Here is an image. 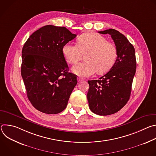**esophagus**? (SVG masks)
<instances>
[{"mask_svg":"<svg viewBox=\"0 0 156 156\" xmlns=\"http://www.w3.org/2000/svg\"><path fill=\"white\" fill-rule=\"evenodd\" d=\"M77 80H78V81L79 83H80V82L83 81V78H80V77H78V78H77Z\"/></svg>","mask_w":156,"mask_h":156,"instance_id":"esophagus-1","label":"esophagus"}]
</instances>
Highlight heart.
<instances>
[{"label": "heart", "instance_id": "heart-1", "mask_svg": "<svg viewBox=\"0 0 156 156\" xmlns=\"http://www.w3.org/2000/svg\"><path fill=\"white\" fill-rule=\"evenodd\" d=\"M62 54L69 63L77 62L82 54H86L84 60L86 62L77 63L72 70L79 76L87 77L96 72L99 74L108 72L115 61L117 49L102 35L88 33L81 35L77 44H65L62 48Z\"/></svg>", "mask_w": 156, "mask_h": 156}]
</instances>
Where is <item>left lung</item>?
<instances>
[{
	"label": "left lung",
	"mask_w": 156,
	"mask_h": 156,
	"mask_svg": "<svg viewBox=\"0 0 156 156\" xmlns=\"http://www.w3.org/2000/svg\"><path fill=\"white\" fill-rule=\"evenodd\" d=\"M109 34L117 49V57L110 71L99 80L88 81L87 98L92 112L99 115L117 112L129 99L136 69L135 48L127 38L114 29L99 31Z\"/></svg>",
	"instance_id": "obj_1"
}]
</instances>
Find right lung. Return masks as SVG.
I'll use <instances>...</instances> for the list:
<instances>
[{
	"mask_svg": "<svg viewBox=\"0 0 156 156\" xmlns=\"http://www.w3.org/2000/svg\"><path fill=\"white\" fill-rule=\"evenodd\" d=\"M76 36L65 27L46 25L24 44L21 76L29 101L41 112L58 114L67 105L77 79L69 72L62 48Z\"/></svg>",
	"mask_w": 156,
	"mask_h": 156,
	"instance_id": "1",
	"label": "right lung"
}]
</instances>
